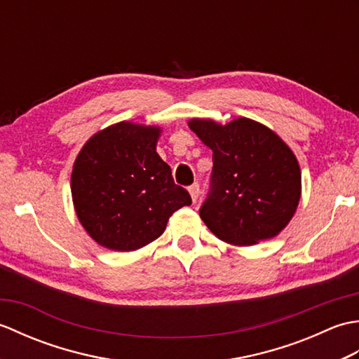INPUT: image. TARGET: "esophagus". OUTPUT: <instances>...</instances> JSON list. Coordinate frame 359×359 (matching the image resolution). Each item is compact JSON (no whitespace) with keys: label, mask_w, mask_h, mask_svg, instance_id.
<instances>
[{"label":"esophagus","mask_w":359,"mask_h":359,"mask_svg":"<svg viewBox=\"0 0 359 359\" xmlns=\"http://www.w3.org/2000/svg\"><path fill=\"white\" fill-rule=\"evenodd\" d=\"M188 191H189V196H191V201H193V202H196V201H197V197H199V185H197V184H193L191 187L188 188Z\"/></svg>","instance_id":"1"}]
</instances>
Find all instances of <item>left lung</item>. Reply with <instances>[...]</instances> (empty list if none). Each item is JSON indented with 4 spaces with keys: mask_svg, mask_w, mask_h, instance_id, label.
Masks as SVG:
<instances>
[{
    "mask_svg": "<svg viewBox=\"0 0 359 359\" xmlns=\"http://www.w3.org/2000/svg\"><path fill=\"white\" fill-rule=\"evenodd\" d=\"M188 126L212 151L211 191L201 208L210 231L238 247L278 236L294 216L302 189L288 144L247 117L226 125L191 118Z\"/></svg>",
    "mask_w": 359,
    "mask_h": 359,
    "instance_id": "left-lung-1",
    "label": "left lung"
}]
</instances>
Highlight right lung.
Listing matches in <instances>:
<instances>
[{
	"mask_svg": "<svg viewBox=\"0 0 359 359\" xmlns=\"http://www.w3.org/2000/svg\"><path fill=\"white\" fill-rule=\"evenodd\" d=\"M160 126L118 121L95 133L74 162L75 212L98 245L134 251L165 231L174 211L191 205L157 154Z\"/></svg>",
	"mask_w": 359,
	"mask_h": 359,
	"instance_id": "right-lung-1",
	"label": "right lung"
}]
</instances>
